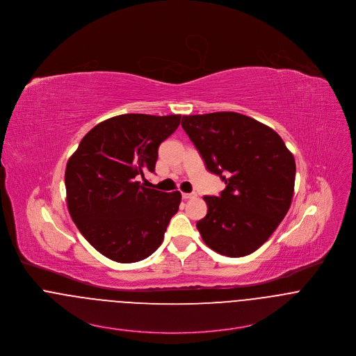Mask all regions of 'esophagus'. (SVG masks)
Returning <instances> with one entry per match:
<instances>
[{
  "label": "esophagus",
  "instance_id": "34e87169",
  "mask_svg": "<svg viewBox=\"0 0 356 356\" xmlns=\"http://www.w3.org/2000/svg\"><path fill=\"white\" fill-rule=\"evenodd\" d=\"M197 194L195 193H182V198L184 200H189V198H194Z\"/></svg>",
  "mask_w": 356,
  "mask_h": 356
}]
</instances>
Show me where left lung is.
<instances>
[{
	"label": "left lung",
	"mask_w": 356,
	"mask_h": 356,
	"mask_svg": "<svg viewBox=\"0 0 356 356\" xmlns=\"http://www.w3.org/2000/svg\"><path fill=\"white\" fill-rule=\"evenodd\" d=\"M181 125L208 171L226 184L219 197L204 195L208 213L197 222L202 241L227 257L256 252L290 209L291 152L275 130L232 111L184 115Z\"/></svg>",
	"instance_id": "1"
}]
</instances>
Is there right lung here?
<instances>
[{
  "label": "right lung",
  "mask_w": 356,
  "mask_h": 356,
  "mask_svg": "<svg viewBox=\"0 0 356 356\" xmlns=\"http://www.w3.org/2000/svg\"><path fill=\"white\" fill-rule=\"evenodd\" d=\"M181 115L122 114L90 130L65 170L66 202L83 236L104 257L129 264L162 245L181 193L138 182L155 171L158 148Z\"/></svg>",
  "instance_id": "obj_1"
}]
</instances>
